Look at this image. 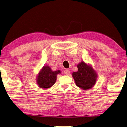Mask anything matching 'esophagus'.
I'll use <instances>...</instances> for the list:
<instances>
[{
  "label": "esophagus",
  "instance_id": "esophagus-1",
  "mask_svg": "<svg viewBox=\"0 0 127 127\" xmlns=\"http://www.w3.org/2000/svg\"><path fill=\"white\" fill-rule=\"evenodd\" d=\"M64 73L66 75H69L70 74V71L68 69H66V70H64Z\"/></svg>",
  "mask_w": 127,
  "mask_h": 127
}]
</instances>
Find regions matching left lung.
I'll list each match as a JSON object with an SVG mask.
<instances>
[{
  "mask_svg": "<svg viewBox=\"0 0 127 127\" xmlns=\"http://www.w3.org/2000/svg\"><path fill=\"white\" fill-rule=\"evenodd\" d=\"M78 71L72 73L76 86L84 90L90 89L96 82L97 75L92 67L82 61L77 64Z\"/></svg>",
  "mask_w": 127,
  "mask_h": 127,
  "instance_id": "left-lung-1",
  "label": "left lung"
}]
</instances>
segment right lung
I'll list each match as a JSON object with an SVG mask.
<instances>
[{
    "label": "right lung",
    "mask_w": 127,
    "mask_h": 127,
    "mask_svg": "<svg viewBox=\"0 0 127 127\" xmlns=\"http://www.w3.org/2000/svg\"><path fill=\"white\" fill-rule=\"evenodd\" d=\"M59 73H61L60 70L53 71L49 66H44L37 76V85L44 89L50 88L56 82L57 75Z\"/></svg>",
    "instance_id": "add662e5"
}]
</instances>
